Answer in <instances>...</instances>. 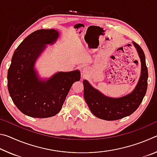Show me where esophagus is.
Returning <instances> with one entry per match:
<instances>
[{
	"mask_svg": "<svg viewBox=\"0 0 157 157\" xmlns=\"http://www.w3.org/2000/svg\"><path fill=\"white\" fill-rule=\"evenodd\" d=\"M86 71H87V68L86 67H84V68H83V73H86Z\"/></svg>",
	"mask_w": 157,
	"mask_h": 157,
	"instance_id": "obj_1",
	"label": "esophagus"
}]
</instances>
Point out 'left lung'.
<instances>
[{"instance_id": "1", "label": "left lung", "mask_w": 157, "mask_h": 157, "mask_svg": "<svg viewBox=\"0 0 157 157\" xmlns=\"http://www.w3.org/2000/svg\"><path fill=\"white\" fill-rule=\"evenodd\" d=\"M141 62V75L136 88L131 94L119 98L105 96L84 80V97L90 110L98 118L105 121H116L131 115L139 107L147 91L148 72L145 57L141 48L135 42Z\"/></svg>"}]
</instances>
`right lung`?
<instances>
[{
	"label": "right lung",
	"mask_w": 157,
	"mask_h": 157,
	"mask_svg": "<svg viewBox=\"0 0 157 157\" xmlns=\"http://www.w3.org/2000/svg\"><path fill=\"white\" fill-rule=\"evenodd\" d=\"M59 36L54 29L31 33L14 52L7 73V88L17 107L33 118H48L59 112L80 73L59 72L46 81L39 80L34 69L35 60L46 48Z\"/></svg>",
	"instance_id": "obj_1"
}]
</instances>
